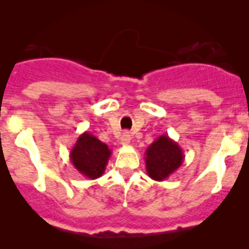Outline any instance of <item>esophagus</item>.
<instances>
[{
	"mask_svg": "<svg viewBox=\"0 0 249 249\" xmlns=\"http://www.w3.org/2000/svg\"><path fill=\"white\" fill-rule=\"evenodd\" d=\"M131 140H132V137L131 134H129V132H124V133L122 134V137H121V144L128 145L129 143H131Z\"/></svg>",
	"mask_w": 249,
	"mask_h": 249,
	"instance_id": "1",
	"label": "esophagus"
}]
</instances>
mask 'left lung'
I'll return each instance as SVG.
<instances>
[{
    "label": "left lung",
    "instance_id": "left-lung-1",
    "mask_svg": "<svg viewBox=\"0 0 249 249\" xmlns=\"http://www.w3.org/2000/svg\"><path fill=\"white\" fill-rule=\"evenodd\" d=\"M184 153L168 136L158 137L145 150V168L149 178L157 181L168 179L184 161Z\"/></svg>",
    "mask_w": 249,
    "mask_h": 249
}]
</instances>
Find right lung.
<instances>
[{"instance_id":"obj_1","label":"right lung","mask_w":249,"mask_h":249,"mask_svg":"<svg viewBox=\"0 0 249 249\" xmlns=\"http://www.w3.org/2000/svg\"><path fill=\"white\" fill-rule=\"evenodd\" d=\"M109 157L111 149H108V145L89 132L80 134L70 150V160L75 169L91 180L104 174Z\"/></svg>"}]
</instances>
